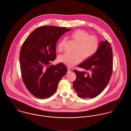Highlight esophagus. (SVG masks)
<instances>
[{"label":"esophagus","mask_w":131,"mask_h":131,"mask_svg":"<svg viewBox=\"0 0 131 131\" xmlns=\"http://www.w3.org/2000/svg\"><path fill=\"white\" fill-rule=\"evenodd\" d=\"M67 69H68V72H70V71H71V69L70 68H69V67H68V68H67Z\"/></svg>","instance_id":"34e87169"}]
</instances>
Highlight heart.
<instances>
[{
    "label": "heart",
    "mask_w": 131,
    "mask_h": 131,
    "mask_svg": "<svg viewBox=\"0 0 131 131\" xmlns=\"http://www.w3.org/2000/svg\"><path fill=\"white\" fill-rule=\"evenodd\" d=\"M69 37L77 43L75 53L70 54L65 53L59 56L58 60L68 67H73L81 62L82 59L85 60L94 56L99 49L100 43L98 39L94 36H89L86 31L78 29L71 32ZM66 42L65 39H62L57 45V50L62 52Z\"/></svg>",
    "instance_id": "1"
}]
</instances>
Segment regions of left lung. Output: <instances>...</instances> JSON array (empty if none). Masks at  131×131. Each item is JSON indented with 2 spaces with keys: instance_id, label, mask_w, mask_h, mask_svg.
I'll return each instance as SVG.
<instances>
[{
  "instance_id": "8db88e82",
  "label": "left lung",
  "mask_w": 131,
  "mask_h": 131,
  "mask_svg": "<svg viewBox=\"0 0 131 131\" xmlns=\"http://www.w3.org/2000/svg\"><path fill=\"white\" fill-rule=\"evenodd\" d=\"M112 51L109 42H100L96 53L78 65L86 71L75 70L77 78L73 87L81 98H93L99 95L106 88L112 74Z\"/></svg>"
}]
</instances>
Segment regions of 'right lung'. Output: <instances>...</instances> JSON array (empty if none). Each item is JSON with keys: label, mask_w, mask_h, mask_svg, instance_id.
<instances>
[{"label": "right lung", "mask_w": 131, "mask_h": 131, "mask_svg": "<svg viewBox=\"0 0 131 131\" xmlns=\"http://www.w3.org/2000/svg\"><path fill=\"white\" fill-rule=\"evenodd\" d=\"M71 30L65 27L43 26L33 31L22 45L19 62L23 80L28 90L38 98L52 96L67 72L62 63L50 65L56 58L58 39Z\"/></svg>", "instance_id": "right-lung-1"}]
</instances>
